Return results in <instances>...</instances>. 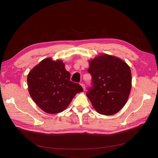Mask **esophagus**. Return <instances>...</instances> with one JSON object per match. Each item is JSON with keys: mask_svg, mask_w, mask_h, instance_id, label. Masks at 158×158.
<instances>
[{"mask_svg": "<svg viewBox=\"0 0 158 158\" xmlns=\"http://www.w3.org/2000/svg\"><path fill=\"white\" fill-rule=\"evenodd\" d=\"M80 85L82 86V87L83 88V90H85V89H86V87H85V84H84L83 82H80Z\"/></svg>", "mask_w": 158, "mask_h": 158, "instance_id": "34e87169", "label": "esophagus"}]
</instances>
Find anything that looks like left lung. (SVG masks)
Segmentation results:
<instances>
[{"label": "left lung", "mask_w": 158, "mask_h": 158, "mask_svg": "<svg viewBox=\"0 0 158 158\" xmlns=\"http://www.w3.org/2000/svg\"><path fill=\"white\" fill-rule=\"evenodd\" d=\"M92 85L86 96L98 113L113 115L124 106L132 86L131 72L127 63L103 54L89 61Z\"/></svg>", "instance_id": "obj_1"}]
</instances>
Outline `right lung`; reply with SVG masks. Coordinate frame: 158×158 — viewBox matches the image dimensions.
I'll list each match as a JSON object with an SVG mask.
<instances>
[{
  "mask_svg": "<svg viewBox=\"0 0 158 158\" xmlns=\"http://www.w3.org/2000/svg\"><path fill=\"white\" fill-rule=\"evenodd\" d=\"M28 91L37 106L48 114L65 110L83 89L70 81V73L62 61L47 58L31 70L27 78Z\"/></svg>",
  "mask_w": 158,
  "mask_h": 158,
  "instance_id": "add662e5",
  "label": "right lung"
}]
</instances>
